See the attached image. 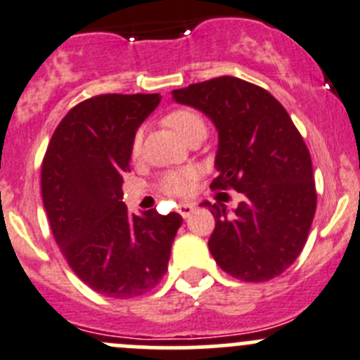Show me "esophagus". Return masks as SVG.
<instances>
[{"label": "esophagus", "mask_w": 360, "mask_h": 360, "mask_svg": "<svg viewBox=\"0 0 360 360\" xmlns=\"http://www.w3.org/2000/svg\"><path fill=\"white\" fill-rule=\"evenodd\" d=\"M195 211V205L193 204H179L177 205V212H179L181 216H183V218H190V214L191 212Z\"/></svg>", "instance_id": "esophagus-1"}]
</instances>
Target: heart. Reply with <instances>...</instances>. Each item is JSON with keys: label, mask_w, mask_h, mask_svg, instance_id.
Returning a JSON list of instances; mask_svg holds the SVG:
<instances>
[{"label": "heart", "mask_w": 360, "mask_h": 360, "mask_svg": "<svg viewBox=\"0 0 360 360\" xmlns=\"http://www.w3.org/2000/svg\"><path fill=\"white\" fill-rule=\"evenodd\" d=\"M165 124L172 128L174 134L181 141L188 142L193 137H205V123L198 112L191 109H177L167 114ZM141 148V134L135 135L131 151L137 153ZM191 179L193 172L190 170H181V172H170L163 177V190L170 195H186L191 190Z\"/></svg>", "instance_id": "heart-1"}]
</instances>
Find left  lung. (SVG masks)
Here are the masks:
<instances>
[{
    "label": "left lung",
    "mask_w": 360,
    "mask_h": 360,
    "mask_svg": "<svg viewBox=\"0 0 360 360\" xmlns=\"http://www.w3.org/2000/svg\"><path fill=\"white\" fill-rule=\"evenodd\" d=\"M172 100L209 117L218 131L212 190L243 193L232 212L214 216L209 251L230 276L267 281L301 255L316 209L311 156L290 116L271 93L237 77L174 89Z\"/></svg>",
    "instance_id": "left-lung-1"
}]
</instances>
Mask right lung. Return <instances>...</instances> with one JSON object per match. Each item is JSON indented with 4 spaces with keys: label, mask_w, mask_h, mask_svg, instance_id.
<instances>
[{
    "label": "right lung",
    "mask_w": 360,
    "mask_h": 360,
    "mask_svg": "<svg viewBox=\"0 0 360 360\" xmlns=\"http://www.w3.org/2000/svg\"><path fill=\"white\" fill-rule=\"evenodd\" d=\"M155 95H100L58 124L41 163V198L51 230L73 273L114 299L146 294L167 273L177 212L131 214L123 202L139 127L158 107Z\"/></svg>",
    "instance_id": "right-lung-1"
}]
</instances>
